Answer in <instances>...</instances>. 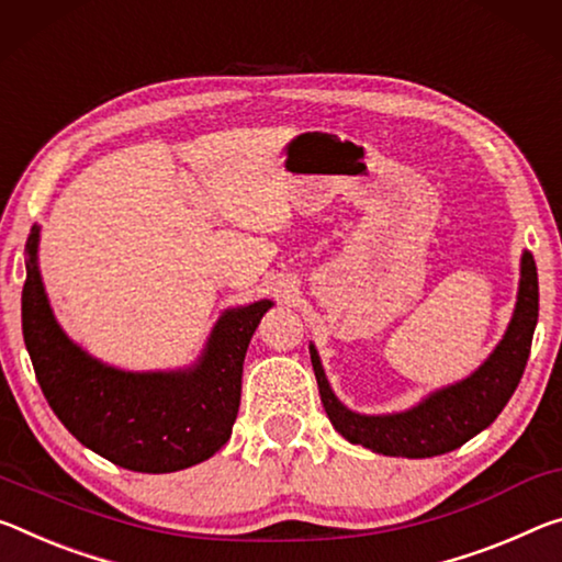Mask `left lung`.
Wrapping results in <instances>:
<instances>
[{
	"label": "left lung",
	"mask_w": 562,
	"mask_h": 562,
	"mask_svg": "<svg viewBox=\"0 0 562 562\" xmlns=\"http://www.w3.org/2000/svg\"><path fill=\"white\" fill-rule=\"evenodd\" d=\"M538 325V270L528 249L520 257L518 300L503 340L487 360L465 380L432 390L420 403L403 413L364 415L340 403L319 362L317 347L310 342V360L319 387V400L329 423L345 440L362 445L390 458H435L460 448L503 413L507 400L528 364L532 333Z\"/></svg>",
	"instance_id": "1"
}]
</instances>
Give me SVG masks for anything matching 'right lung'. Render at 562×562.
<instances>
[{
    "instance_id": "right-lung-1",
    "label": "right lung",
    "mask_w": 562,
    "mask_h": 562,
    "mask_svg": "<svg viewBox=\"0 0 562 562\" xmlns=\"http://www.w3.org/2000/svg\"><path fill=\"white\" fill-rule=\"evenodd\" d=\"M24 255V345L61 425L85 448L135 473H175L215 456L237 420L249 340L274 302L225 310L187 368L120 370L69 340L52 313L40 272V225Z\"/></svg>"
}]
</instances>
